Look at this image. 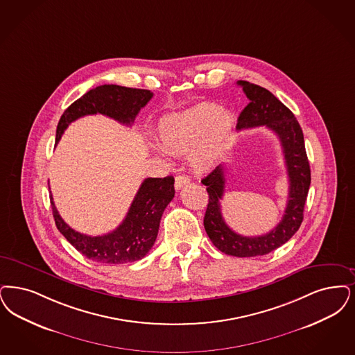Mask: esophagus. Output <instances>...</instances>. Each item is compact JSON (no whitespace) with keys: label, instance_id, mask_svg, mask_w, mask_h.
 I'll return each mask as SVG.
<instances>
[{"label":"esophagus","instance_id":"esophagus-1","mask_svg":"<svg viewBox=\"0 0 355 355\" xmlns=\"http://www.w3.org/2000/svg\"><path fill=\"white\" fill-rule=\"evenodd\" d=\"M190 184V178H189L187 175H184V174H178V175L175 177V181H174V187H175V190L182 189L184 184Z\"/></svg>","mask_w":355,"mask_h":355}]
</instances>
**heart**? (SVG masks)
<instances>
[{"instance_id":"obj_1","label":"heart","mask_w":355,"mask_h":355,"mask_svg":"<svg viewBox=\"0 0 355 355\" xmlns=\"http://www.w3.org/2000/svg\"><path fill=\"white\" fill-rule=\"evenodd\" d=\"M234 128L231 114L211 103L162 119L157 128L161 148L182 155L187 152L190 165L197 171H209L222 158Z\"/></svg>"}]
</instances>
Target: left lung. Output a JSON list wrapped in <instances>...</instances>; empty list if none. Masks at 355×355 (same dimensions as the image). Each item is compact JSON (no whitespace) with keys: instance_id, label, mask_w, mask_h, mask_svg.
Instances as JSON below:
<instances>
[{"instance_id":"1","label":"left lung","mask_w":355,"mask_h":355,"mask_svg":"<svg viewBox=\"0 0 355 355\" xmlns=\"http://www.w3.org/2000/svg\"><path fill=\"white\" fill-rule=\"evenodd\" d=\"M250 100L238 119V129L266 127L273 130L283 148L285 168L289 180L288 202L283 218L270 232L260 236H243L228 227L220 210V199L225 194V169L216 166L202 184L209 193V205L205 214V230L214 245L223 254L238 257L267 255L283 245L297 231L304 219V206L311 186V166L305 152L302 129L295 114L268 89L260 85L239 80Z\"/></svg>"}]
</instances>
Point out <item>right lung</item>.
<instances>
[{
    "mask_svg": "<svg viewBox=\"0 0 355 355\" xmlns=\"http://www.w3.org/2000/svg\"><path fill=\"white\" fill-rule=\"evenodd\" d=\"M153 98L149 89L116 85H99L73 101L62 114L57 128V141L66 128L79 117L101 114L132 125L142 107ZM174 198V178H146L133 199L123 223L112 232L88 236L72 230L58 213L50 196L53 215L60 234L85 257L104 264L133 263L146 255L156 241L161 216Z\"/></svg>",
    "mask_w": 355,
    "mask_h": 355,
    "instance_id": "obj_1",
    "label": "right lung"
}]
</instances>
